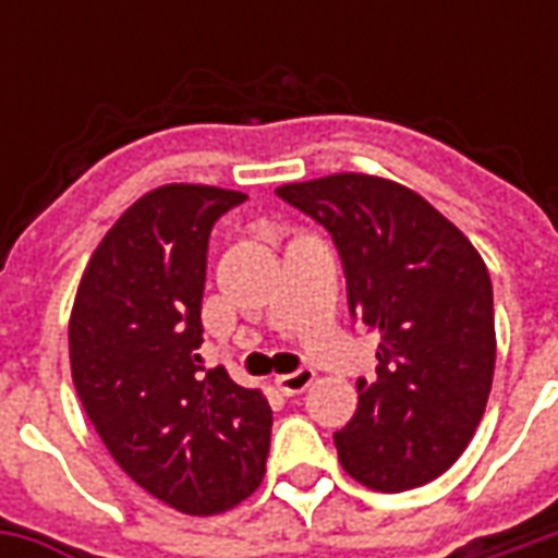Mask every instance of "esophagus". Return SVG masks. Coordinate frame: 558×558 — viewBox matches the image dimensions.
<instances>
[{"label":"esophagus","instance_id":"1","mask_svg":"<svg viewBox=\"0 0 558 558\" xmlns=\"http://www.w3.org/2000/svg\"><path fill=\"white\" fill-rule=\"evenodd\" d=\"M316 379V374L311 367H299V371H292V374H283L275 379V386L283 391V395H302L304 388L311 386Z\"/></svg>","mask_w":558,"mask_h":558}]
</instances>
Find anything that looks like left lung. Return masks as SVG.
<instances>
[{"mask_svg":"<svg viewBox=\"0 0 558 558\" xmlns=\"http://www.w3.org/2000/svg\"><path fill=\"white\" fill-rule=\"evenodd\" d=\"M275 194L326 227L350 314L379 335L376 376L335 433L352 478L400 493L439 478L478 427L496 364L487 266L451 220L388 179L338 172Z\"/></svg>","mask_w":558,"mask_h":558,"instance_id":"1","label":"left lung"}]
</instances>
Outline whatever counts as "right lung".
Returning <instances> with one entry per match:
<instances>
[{
	"label": "right lung",
	"instance_id": "obj_1",
	"mask_svg": "<svg viewBox=\"0 0 558 558\" xmlns=\"http://www.w3.org/2000/svg\"><path fill=\"white\" fill-rule=\"evenodd\" d=\"M247 196L163 184L104 235L71 314V374L119 466L182 514H218L259 487L271 407L206 371L203 290L211 227Z\"/></svg>",
	"mask_w": 558,
	"mask_h": 558
}]
</instances>
